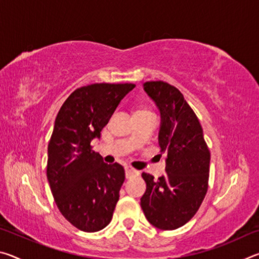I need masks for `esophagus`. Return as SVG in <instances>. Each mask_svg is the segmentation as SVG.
<instances>
[{
  "label": "esophagus",
  "mask_w": 259,
  "mask_h": 259,
  "mask_svg": "<svg viewBox=\"0 0 259 259\" xmlns=\"http://www.w3.org/2000/svg\"><path fill=\"white\" fill-rule=\"evenodd\" d=\"M125 178L129 179L131 177L134 176H138L139 175V171H137V170H135L133 168H130V166H125Z\"/></svg>",
  "instance_id": "esophagus-1"
}]
</instances>
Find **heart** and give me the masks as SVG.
<instances>
[{"label":"heart","instance_id":"b5f03b06","mask_svg":"<svg viewBox=\"0 0 259 259\" xmlns=\"http://www.w3.org/2000/svg\"><path fill=\"white\" fill-rule=\"evenodd\" d=\"M139 112H146V111H139Z\"/></svg>","mask_w":259,"mask_h":259}]
</instances>
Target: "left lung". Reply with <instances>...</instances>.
Returning a JSON list of instances; mask_svg holds the SVG:
<instances>
[{
    "label": "left lung",
    "instance_id": "left-lung-1",
    "mask_svg": "<svg viewBox=\"0 0 259 259\" xmlns=\"http://www.w3.org/2000/svg\"><path fill=\"white\" fill-rule=\"evenodd\" d=\"M143 87L160 112L157 138L165 157V174L159 179L142 174L146 191L140 207L153 226L171 231L185 225L202 203L210 152L198 117L177 88L163 81L145 82Z\"/></svg>",
    "mask_w": 259,
    "mask_h": 259
}]
</instances>
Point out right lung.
<instances>
[{
    "mask_svg": "<svg viewBox=\"0 0 259 259\" xmlns=\"http://www.w3.org/2000/svg\"><path fill=\"white\" fill-rule=\"evenodd\" d=\"M133 83H96L78 88L57 114L48 145L47 177L61 214L84 232H97L112 221L124 169L107 164L91 150Z\"/></svg>",
    "mask_w": 259,
    "mask_h": 259,
    "instance_id": "right-lung-1",
    "label": "right lung"
}]
</instances>
